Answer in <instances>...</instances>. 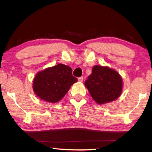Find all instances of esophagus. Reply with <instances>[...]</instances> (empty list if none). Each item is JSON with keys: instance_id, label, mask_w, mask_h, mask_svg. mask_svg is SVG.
Returning a JSON list of instances; mask_svg holds the SVG:
<instances>
[{"instance_id": "esophagus-1", "label": "esophagus", "mask_w": 152, "mask_h": 152, "mask_svg": "<svg viewBox=\"0 0 152 152\" xmlns=\"http://www.w3.org/2000/svg\"><path fill=\"white\" fill-rule=\"evenodd\" d=\"M78 81H79V82H83V77H82V76H81V77H79V78H78Z\"/></svg>"}]
</instances>
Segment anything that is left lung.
<instances>
[{
	"mask_svg": "<svg viewBox=\"0 0 152 152\" xmlns=\"http://www.w3.org/2000/svg\"><path fill=\"white\" fill-rule=\"evenodd\" d=\"M95 101L102 104L116 100L121 94L123 80L119 74L109 67L96 65L84 83Z\"/></svg>",
	"mask_w": 152,
	"mask_h": 152,
	"instance_id": "1",
	"label": "left lung"
}]
</instances>
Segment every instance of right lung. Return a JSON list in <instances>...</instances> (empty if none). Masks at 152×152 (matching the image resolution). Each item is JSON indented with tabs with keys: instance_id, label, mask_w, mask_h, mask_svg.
<instances>
[{
	"instance_id": "add662e5",
	"label": "right lung",
	"mask_w": 152,
	"mask_h": 152,
	"mask_svg": "<svg viewBox=\"0 0 152 152\" xmlns=\"http://www.w3.org/2000/svg\"><path fill=\"white\" fill-rule=\"evenodd\" d=\"M77 81L70 67L60 64L37 72L33 79V88L41 99L55 103L65 96Z\"/></svg>"
}]
</instances>
